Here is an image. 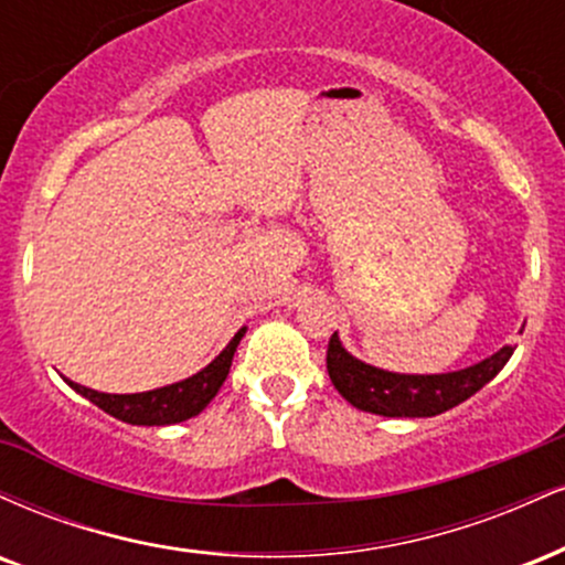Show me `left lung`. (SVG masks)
Segmentation results:
<instances>
[{"instance_id":"left-lung-1","label":"left lung","mask_w":565,"mask_h":565,"mask_svg":"<svg viewBox=\"0 0 565 565\" xmlns=\"http://www.w3.org/2000/svg\"><path fill=\"white\" fill-rule=\"evenodd\" d=\"M515 345H504L481 364L449 374H395L369 366L342 348L337 332L329 337L327 372L348 404L382 417H436L476 395L508 364Z\"/></svg>"}]
</instances>
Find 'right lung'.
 I'll return each mask as SVG.
<instances>
[{"mask_svg":"<svg viewBox=\"0 0 565 565\" xmlns=\"http://www.w3.org/2000/svg\"><path fill=\"white\" fill-rule=\"evenodd\" d=\"M246 329H238L233 334V340L225 345L223 353L212 361L210 366H204L201 372L193 374L183 382H174V385L157 387V391L148 393H129V395H116V393H97L93 387L76 385V382L66 380L76 393L84 395L87 401H93L97 408H103L111 417L121 419L129 425H174L185 423V419L196 417L199 412H204L206 404L215 398L220 385L231 372L233 353H236L238 342H242Z\"/></svg>","mask_w":565,"mask_h":565,"instance_id":"1","label":"right lung"}]
</instances>
